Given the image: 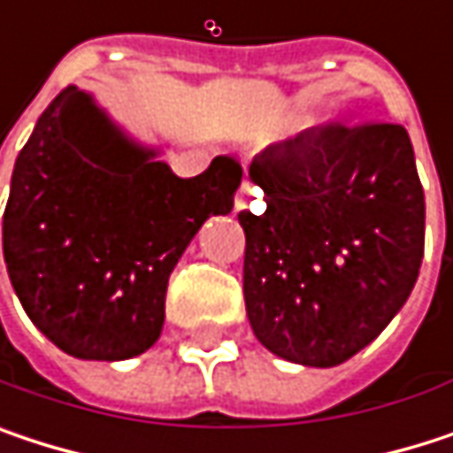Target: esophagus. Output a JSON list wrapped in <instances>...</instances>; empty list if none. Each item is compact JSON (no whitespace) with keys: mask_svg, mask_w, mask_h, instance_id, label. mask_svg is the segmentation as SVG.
<instances>
[{"mask_svg":"<svg viewBox=\"0 0 453 453\" xmlns=\"http://www.w3.org/2000/svg\"><path fill=\"white\" fill-rule=\"evenodd\" d=\"M254 194H257L254 183H251V180H243L241 191L235 194V210H246V207H249V199H251Z\"/></svg>","mask_w":453,"mask_h":453,"instance_id":"34e87169","label":"esophagus"}]
</instances>
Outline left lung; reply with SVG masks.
<instances>
[{
	"label": "left lung",
	"mask_w": 453,
	"mask_h": 453,
	"mask_svg": "<svg viewBox=\"0 0 453 453\" xmlns=\"http://www.w3.org/2000/svg\"><path fill=\"white\" fill-rule=\"evenodd\" d=\"M262 212L246 233L243 299L273 354L335 367L404 307L425 251V194L407 131L325 123L251 159Z\"/></svg>",
	"instance_id": "8db88e82"
}]
</instances>
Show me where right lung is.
<instances>
[{
    "mask_svg": "<svg viewBox=\"0 0 453 453\" xmlns=\"http://www.w3.org/2000/svg\"><path fill=\"white\" fill-rule=\"evenodd\" d=\"M123 136L78 86L39 118L12 170L2 249L31 322L65 354L118 362L162 333L173 267L243 167L215 157L178 178Z\"/></svg>",
    "mask_w": 453,
    "mask_h": 453,
    "instance_id": "right-lung-1",
    "label": "right lung"
}]
</instances>
